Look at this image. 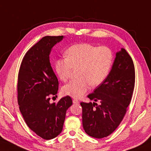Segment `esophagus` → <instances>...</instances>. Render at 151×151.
<instances>
[{
  "mask_svg": "<svg viewBox=\"0 0 151 151\" xmlns=\"http://www.w3.org/2000/svg\"><path fill=\"white\" fill-rule=\"evenodd\" d=\"M73 103H74V104H78L79 101H78V100H77V99H75L73 100Z\"/></svg>",
  "mask_w": 151,
  "mask_h": 151,
  "instance_id": "obj_1",
  "label": "esophagus"
}]
</instances>
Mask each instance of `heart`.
<instances>
[{
    "label": "heart",
    "mask_w": 151,
    "mask_h": 151,
    "mask_svg": "<svg viewBox=\"0 0 151 151\" xmlns=\"http://www.w3.org/2000/svg\"><path fill=\"white\" fill-rule=\"evenodd\" d=\"M65 54L66 58L55 61V70L61 81L65 82L70 77L72 69L78 67L80 78L73 80L62 88L64 95L77 99L84 95L90 84L97 86L105 81L113 61V54L110 48L86 43L70 46Z\"/></svg>",
    "instance_id": "obj_1"
}]
</instances>
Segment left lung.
Wrapping results in <instances>:
<instances>
[{"mask_svg": "<svg viewBox=\"0 0 151 151\" xmlns=\"http://www.w3.org/2000/svg\"><path fill=\"white\" fill-rule=\"evenodd\" d=\"M135 85V69L124 48L116 53L111 71L93 92L88 96L94 102L81 103L82 125L90 136L101 139L111 134L122 120L131 101ZM100 102V105L95 103Z\"/></svg>", "mask_w": 151, "mask_h": 151, "instance_id": "8db88e82", "label": "left lung"}]
</instances>
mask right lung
<instances>
[{
    "label": "right lung",
    "mask_w": 151,
    "mask_h": 151,
    "mask_svg": "<svg viewBox=\"0 0 151 151\" xmlns=\"http://www.w3.org/2000/svg\"><path fill=\"white\" fill-rule=\"evenodd\" d=\"M64 36H46L28 50L18 74L17 99L27 125L38 136L48 140L61 132L66 111L73 104L69 96L50 103V95H56L58 80L52 69L50 55Z\"/></svg>",
    "instance_id": "add662e5"
}]
</instances>
